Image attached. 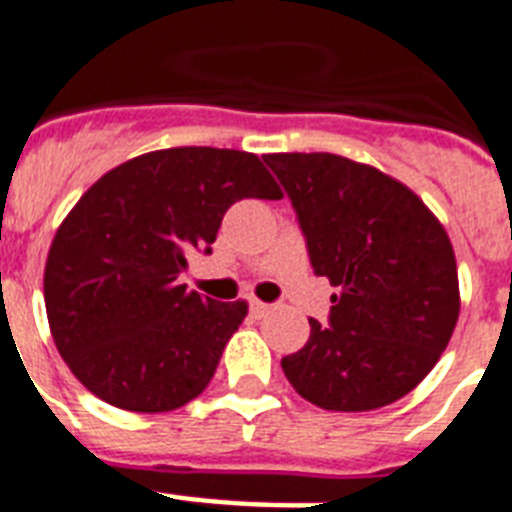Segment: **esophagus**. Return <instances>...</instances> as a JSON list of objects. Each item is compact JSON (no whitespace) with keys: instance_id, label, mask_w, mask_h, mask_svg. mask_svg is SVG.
Returning <instances> with one entry per match:
<instances>
[{"instance_id":"1","label":"esophagus","mask_w":512,"mask_h":512,"mask_svg":"<svg viewBox=\"0 0 512 512\" xmlns=\"http://www.w3.org/2000/svg\"><path fill=\"white\" fill-rule=\"evenodd\" d=\"M249 310H252L255 318H263V315L270 310V305H265V302H260V299H249Z\"/></svg>"}]
</instances>
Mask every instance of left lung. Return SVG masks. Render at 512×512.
<instances>
[{"mask_svg": "<svg viewBox=\"0 0 512 512\" xmlns=\"http://www.w3.org/2000/svg\"><path fill=\"white\" fill-rule=\"evenodd\" d=\"M292 199L310 263L331 294L328 326L281 360L299 397L339 413L413 392L450 344L460 315L450 236L415 191L381 170L328 155H265Z\"/></svg>", "mask_w": 512, "mask_h": 512, "instance_id": "obj_1", "label": "left lung"}]
</instances>
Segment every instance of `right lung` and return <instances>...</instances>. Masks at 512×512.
<instances>
[{"mask_svg": "<svg viewBox=\"0 0 512 512\" xmlns=\"http://www.w3.org/2000/svg\"><path fill=\"white\" fill-rule=\"evenodd\" d=\"M247 197H284L260 157L173 147L112 168L78 199L49 247L44 302L57 352L91 394L168 413L205 392L247 302H215L178 276Z\"/></svg>", "mask_w": 512, "mask_h": 512, "instance_id": "right-lung-1", "label": "right lung"}]
</instances>
